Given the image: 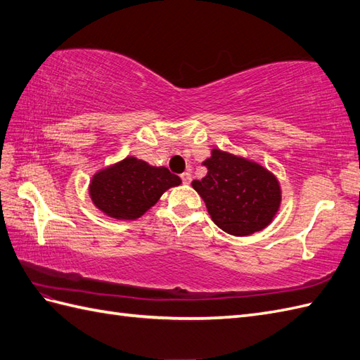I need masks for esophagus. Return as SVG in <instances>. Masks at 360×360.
I'll return each instance as SVG.
<instances>
[{
  "mask_svg": "<svg viewBox=\"0 0 360 360\" xmlns=\"http://www.w3.org/2000/svg\"><path fill=\"white\" fill-rule=\"evenodd\" d=\"M180 177H181V181L185 183V185H189L191 180H192V175H191V172H183V174L180 175Z\"/></svg>",
  "mask_w": 360,
  "mask_h": 360,
  "instance_id": "1",
  "label": "esophagus"
}]
</instances>
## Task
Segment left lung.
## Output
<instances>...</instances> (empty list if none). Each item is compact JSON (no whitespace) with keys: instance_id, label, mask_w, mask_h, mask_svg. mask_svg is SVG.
Instances as JSON below:
<instances>
[{"instance_id":"obj_1","label":"left lung","mask_w":360,"mask_h":360,"mask_svg":"<svg viewBox=\"0 0 360 360\" xmlns=\"http://www.w3.org/2000/svg\"><path fill=\"white\" fill-rule=\"evenodd\" d=\"M206 177L192 181L212 221L235 236L259 232L274 221L283 191L276 175L258 162L214 148L203 162Z\"/></svg>"}]
</instances>
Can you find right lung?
<instances>
[{
  "label": "right lung",
  "instance_id": "1",
  "mask_svg": "<svg viewBox=\"0 0 360 360\" xmlns=\"http://www.w3.org/2000/svg\"><path fill=\"white\" fill-rule=\"evenodd\" d=\"M181 183L165 166H153L134 155L96 172L89 185L93 205L116 220H137L160 200L163 192Z\"/></svg>",
  "mask_w": 360,
  "mask_h": 360
}]
</instances>
